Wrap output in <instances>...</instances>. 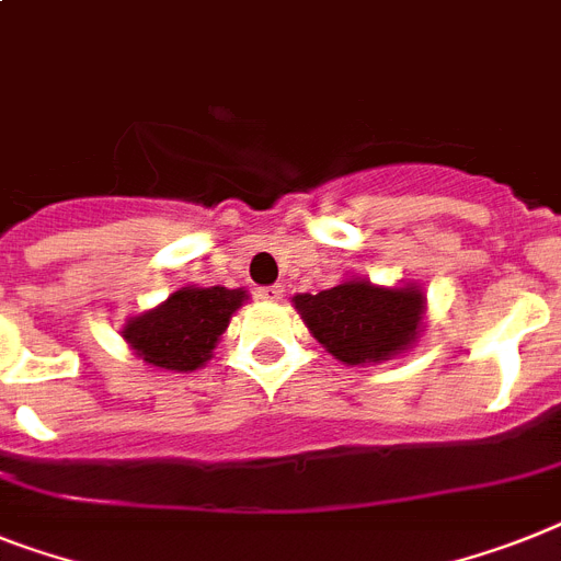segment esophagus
Masks as SVG:
<instances>
[{
  "label": "esophagus",
  "instance_id": "esophagus-1",
  "mask_svg": "<svg viewBox=\"0 0 561 561\" xmlns=\"http://www.w3.org/2000/svg\"><path fill=\"white\" fill-rule=\"evenodd\" d=\"M257 298L261 300H270V304H275V300H284V286H261L257 289Z\"/></svg>",
  "mask_w": 561,
  "mask_h": 561
}]
</instances>
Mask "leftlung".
Instances as JSON below:
<instances>
[{
    "label": "left lung",
    "instance_id": "left-lung-1",
    "mask_svg": "<svg viewBox=\"0 0 561 561\" xmlns=\"http://www.w3.org/2000/svg\"><path fill=\"white\" fill-rule=\"evenodd\" d=\"M295 309L337 360L369 364L413 344L424 295L415 286L381 289L369 280H346L318 295H298Z\"/></svg>",
    "mask_w": 561,
    "mask_h": 561
}]
</instances>
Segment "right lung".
Here are the masks:
<instances>
[{"label":"right lung","instance_id":"add662e5","mask_svg":"<svg viewBox=\"0 0 561 561\" xmlns=\"http://www.w3.org/2000/svg\"><path fill=\"white\" fill-rule=\"evenodd\" d=\"M243 300V289L186 286L174 291L163 307L128 321L125 341L151 367L192 373L211 358V350L229 327L231 312Z\"/></svg>","mask_w":561,"mask_h":561}]
</instances>
